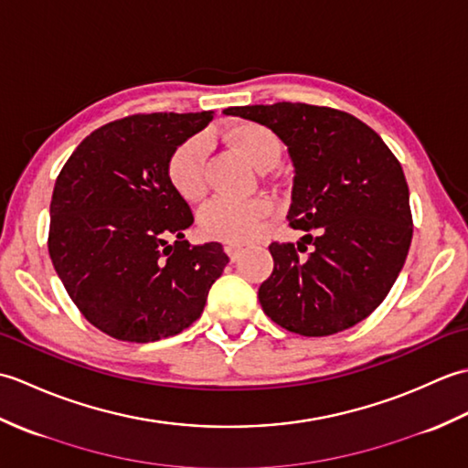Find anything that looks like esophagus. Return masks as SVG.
I'll return each mask as SVG.
<instances>
[{
  "instance_id": "34e87169",
  "label": "esophagus",
  "mask_w": 468,
  "mask_h": 468,
  "mask_svg": "<svg viewBox=\"0 0 468 468\" xmlns=\"http://www.w3.org/2000/svg\"><path fill=\"white\" fill-rule=\"evenodd\" d=\"M241 250H243L241 243H235V241H227V243H225V253H227L229 257H231V261L237 260V255L241 253Z\"/></svg>"
}]
</instances>
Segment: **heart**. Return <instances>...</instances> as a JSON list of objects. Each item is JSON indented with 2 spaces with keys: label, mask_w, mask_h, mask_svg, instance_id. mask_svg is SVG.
<instances>
[{
  "label": "heart",
  "mask_w": 468,
  "mask_h": 468,
  "mask_svg": "<svg viewBox=\"0 0 468 468\" xmlns=\"http://www.w3.org/2000/svg\"><path fill=\"white\" fill-rule=\"evenodd\" d=\"M227 141L257 171H267L282 156V141L271 128L260 122H239L227 131ZM208 151L207 138L197 134L178 144L166 161V178L173 191L185 201H197L205 195V158ZM270 213L265 198L233 201L217 197L198 211V229L205 237L223 241L250 239L260 229L261 218Z\"/></svg>",
  "instance_id": "heart-1"
}]
</instances>
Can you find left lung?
Masks as SVG:
<instances>
[{"label": "left lung", "instance_id": "obj_1", "mask_svg": "<svg viewBox=\"0 0 468 468\" xmlns=\"http://www.w3.org/2000/svg\"><path fill=\"white\" fill-rule=\"evenodd\" d=\"M282 138L295 168L287 221L314 231L302 245L271 243L273 273L260 287L271 320L300 335H332L384 302L412 241L409 185L370 126L327 106L277 102L227 108ZM303 251H307V247Z\"/></svg>", "mask_w": 468, "mask_h": 468}]
</instances>
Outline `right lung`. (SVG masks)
<instances>
[{
  "instance_id": "1",
  "label": "right lung",
  "mask_w": 468,
  "mask_h": 468,
  "mask_svg": "<svg viewBox=\"0 0 468 468\" xmlns=\"http://www.w3.org/2000/svg\"><path fill=\"white\" fill-rule=\"evenodd\" d=\"M213 121L203 112L134 114L88 134L56 178L48 251L78 310L122 342L181 334L203 314L229 257L191 245V207L166 178V161ZM177 237L168 244L165 237Z\"/></svg>"
}]
</instances>
